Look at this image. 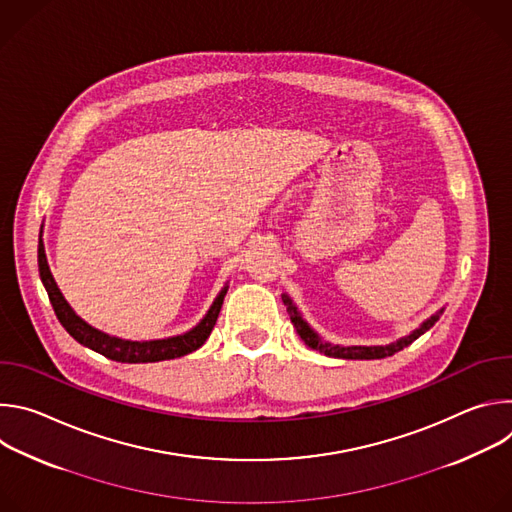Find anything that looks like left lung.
I'll use <instances>...</instances> for the list:
<instances>
[{"mask_svg":"<svg viewBox=\"0 0 512 512\" xmlns=\"http://www.w3.org/2000/svg\"><path fill=\"white\" fill-rule=\"evenodd\" d=\"M283 304L287 306V314L291 318V324L298 330L300 338L314 350L326 354V356H334V358H350V360H373V358H385V356H393L395 352L403 350L405 346H409L413 340H417L421 334H425L437 320H440V314L444 310H440L437 314H433L429 320H425L417 330H413L409 336L393 342V344H385V346H338V344H330L324 342L310 326L308 322L302 318V314L298 312V308L291 302V298L287 294L281 296Z\"/></svg>","mask_w":512,"mask_h":512,"instance_id":"1","label":"left lung"}]
</instances>
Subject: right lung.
<instances>
[{"label": "right lung", "instance_id": "right-lung-1", "mask_svg": "<svg viewBox=\"0 0 512 512\" xmlns=\"http://www.w3.org/2000/svg\"><path fill=\"white\" fill-rule=\"evenodd\" d=\"M38 269H40V279L48 291V298L54 308V314H56L58 322L64 326V330L77 342H81L83 346H87L111 360H117V362H160V360H170V358H178V356L194 352L210 336V332L216 324L218 312H221L223 300L227 296V289H229V285H225L221 289V294L216 296V300L212 302L206 316L192 330H188L180 336L139 342V340H123L117 336H109V334L93 328L91 324H87L83 318H79L75 314V310L68 306L64 296L60 294V289L50 273L42 239L38 245Z\"/></svg>", "mask_w": 512, "mask_h": 512}]
</instances>
